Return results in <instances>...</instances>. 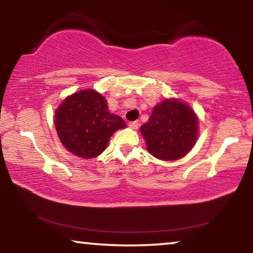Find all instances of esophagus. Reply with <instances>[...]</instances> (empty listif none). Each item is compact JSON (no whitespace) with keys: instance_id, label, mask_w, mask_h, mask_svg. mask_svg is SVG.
<instances>
[{"instance_id":"esophagus-1","label":"esophagus","mask_w":253,"mask_h":253,"mask_svg":"<svg viewBox=\"0 0 253 253\" xmlns=\"http://www.w3.org/2000/svg\"><path fill=\"white\" fill-rule=\"evenodd\" d=\"M128 126H129L131 129H137L138 126H140V124H138L137 122H131V123H129V125Z\"/></svg>"}]
</instances>
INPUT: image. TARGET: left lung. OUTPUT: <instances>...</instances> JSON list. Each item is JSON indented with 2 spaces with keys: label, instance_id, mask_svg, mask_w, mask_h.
<instances>
[{
  "label": "left lung",
  "instance_id": "left-lung-1",
  "mask_svg": "<svg viewBox=\"0 0 253 253\" xmlns=\"http://www.w3.org/2000/svg\"><path fill=\"white\" fill-rule=\"evenodd\" d=\"M147 149L154 157L172 162L186 156L198 136V118L187 103L165 98L152 110L140 128Z\"/></svg>",
  "mask_w": 253,
  "mask_h": 253
}]
</instances>
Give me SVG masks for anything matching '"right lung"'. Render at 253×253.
I'll return each instance as SVG.
<instances>
[{
    "mask_svg": "<svg viewBox=\"0 0 253 253\" xmlns=\"http://www.w3.org/2000/svg\"><path fill=\"white\" fill-rule=\"evenodd\" d=\"M55 127L66 150L90 159L101 155L112 134L126 124L122 117L110 113L98 91L83 89L67 96L56 109Z\"/></svg>",
    "mask_w": 253,
    "mask_h": 253,
    "instance_id": "add662e5",
    "label": "right lung"
}]
</instances>
